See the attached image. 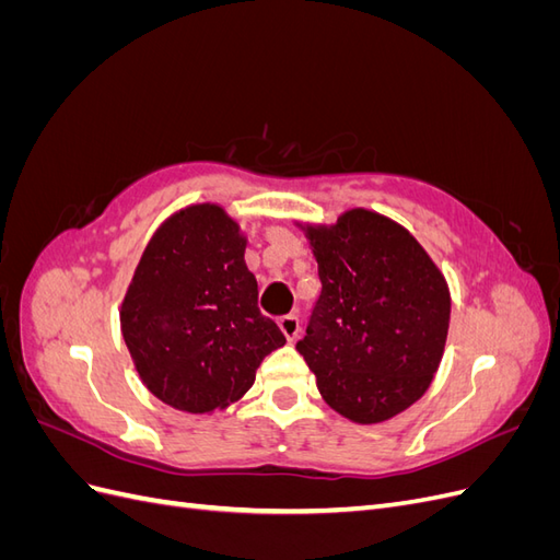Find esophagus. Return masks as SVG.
I'll use <instances>...</instances> for the list:
<instances>
[{
  "instance_id": "obj_1",
  "label": "esophagus",
  "mask_w": 560,
  "mask_h": 560,
  "mask_svg": "<svg viewBox=\"0 0 560 560\" xmlns=\"http://www.w3.org/2000/svg\"><path fill=\"white\" fill-rule=\"evenodd\" d=\"M280 327L290 341H296L301 334V319H299V315H284V317H280Z\"/></svg>"
}]
</instances>
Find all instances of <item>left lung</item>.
<instances>
[{
	"instance_id": "obj_1",
	"label": "left lung",
	"mask_w": 560,
	"mask_h": 560,
	"mask_svg": "<svg viewBox=\"0 0 560 560\" xmlns=\"http://www.w3.org/2000/svg\"><path fill=\"white\" fill-rule=\"evenodd\" d=\"M322 282L296 350L334 411L360 425L409 409L442 362L451 292L430 254L378 212L306 226Z\"/></svg>"
}]
</instances>
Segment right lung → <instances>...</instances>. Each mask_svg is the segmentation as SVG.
I'll use <instances>...</instances> for the list:
<instances>
[{
	"label": "right lung",
	"instance_id": "obj_1",
	"mask_svg": "<svg viewBox=\"0 0 560 560\" xmlns=\"http://www.w3.org/2000/svg\"><path fill=\"white\" fill-rule=\"evenodd\" d=\"M247 238L214 202L189 206L149 241L121 303V331L151 395L186 413L238 401L287 343L259 311Z\"/></svg>",
	"mask_w": 560,
	"mask_h": 560
}]
</instances>
